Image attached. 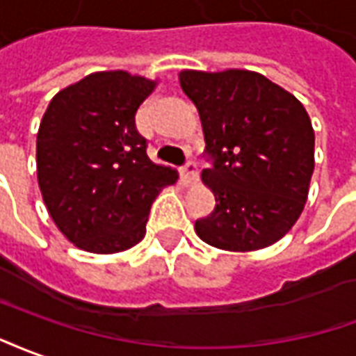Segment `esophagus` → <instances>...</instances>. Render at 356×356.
I'll use <instances>...</instances> for the list:
<instances>
[{"label":"esophagus","instance_id":"34e87169","mask_svg":"<svg viewBox=\"0 0 356 356\" xmlns=\"http://www.w3.org/2000/svg\"><path fill=\"white\" fill-rule=\"evenodd\" d=\"M181 176H184V180L188 181V184H193L197 180V176H199V168H197L195 161H188L184 168H181Z\"/></svg>","mask_w":356,"mask_h":356}]
</instances>
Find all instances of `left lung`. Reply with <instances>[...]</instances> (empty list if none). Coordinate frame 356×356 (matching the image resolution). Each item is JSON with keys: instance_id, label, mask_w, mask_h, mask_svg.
<instances>
[{"instance_id": "1", "label": "left lung", "mask_w": 356, "mask_h": 356, "mask_svg": "<svg viewBox=\"0 0 356 356\" xmlns=\"http://www.w3.org/2000/svg\"><path fill=\"white\" fill-rule=\"evenodd\" d=\"M199 110L216 207L195 222L204 243L232 252L273 245L296 224L315 168V132L302 102L248 70L180 72Z\"/></svg>"}]
</instances>
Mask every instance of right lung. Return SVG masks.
<instances>
[{"label":"right lung","instance_id":"add662e5","mask_svg":"<svg viewBox=\"0 0 356 356\" xmlns=\"http://www.w3.org/2000/svg\"><path fill=\"white\" fill-rule=\"evenodd\" d=\"M155 89L140 75L96 72L54 96L38 132V181L49 214L87 252L113 254L146 235L152 203L176 170L147 157L136 111Z\"/></svg>","mask_w":356,"mask_h":356}]
</instances>
